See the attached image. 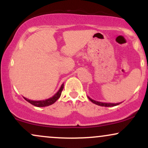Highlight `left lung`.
Masks as SVG:
<instances>
[{
    "instance_id": "8db88e82",
    "label": "left lung",
    "mask_w": 148,
    "mask_h": 148,
    "mask_svg": "<svg viewBox=\"0 0 148 148\" xmlns=\"http://www.w3.org/2000/svg\"><path fill=\"white\" fill-rule=\"evenodd\" d=\"M88 99H89L90 101H92V103H95V104L98 105V106H105V107H111V106H117V105H119L120 103L122 102H120V103H106V102H101V101H95V100L91 99L90 97H88Z\"/></svg>"
}]
</instances>
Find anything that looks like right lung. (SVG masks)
Returning a JSON list of instances; mask_svg holds the SVG:
<instances>
[{
	"instance_id": "obj_1",
	"label": "right lung",
	"mask_w": 148,
	"mask_h": 148,
	"mask_svg": "<svg viewBox=\"0 0 148 148\" xmlns=\"http://www.w3.org/2000/svg\"><path fill=\"white\" fill-rule=\"evenodd\" d=\"M63 88H64V84H62V86H61L60 88L59 89V90L53 96L49 98V99H47L39 100V101H34V100L28 99L25 97H23V98H24V99L26 100L27 101H28V102L30 103L31 104H33L35 106H37V107L48 106H50V105H51V104H53V103H55L56 101L57 100L60 98V97L61 95V92H62V90H63Z\"/></svg>"
}]
</instances>
